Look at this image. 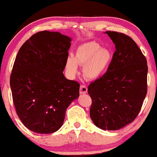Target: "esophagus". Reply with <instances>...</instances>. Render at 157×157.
I'll return each instance as SVG.
<instances>
[{"instance_id":"obj_1","label":"esophagus","mask_w":157,"mask_h":157,"mask_svg":"<svg viewBox=\"0 0 157 157\" xmlns=\"http://www.w3.org/2000/svg\"><path fill=\"white\" fill-rule=\"evenodd\" d=\"M79 91H80V94H81L87 93V86L86 85H81Z\"/></svg>"}]
</instances>
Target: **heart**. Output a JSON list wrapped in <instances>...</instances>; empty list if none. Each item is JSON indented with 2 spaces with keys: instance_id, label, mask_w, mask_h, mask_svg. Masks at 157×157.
Wrapping results in <instances>:
<instances>
[{
  "instance_id": "1",
  "label": "heart",
  "mask_w": 157,
  "mask_h": 157,
  "mask_svg": "<svg viewBox=\"0 0 157 157\" xmlns=\"http://www.w3.org/2000/svg\"><path fill=\"white\" fill-rule=\"evenodd\" d=\"M113 55L109 49L101 48L96 42H89L77 48L75 56L69 55L66 60V68L74 75L78 70V64L83 66V73L86 78L95 80L102 76L110 64Z\"/></svg>"
}]
</instances>
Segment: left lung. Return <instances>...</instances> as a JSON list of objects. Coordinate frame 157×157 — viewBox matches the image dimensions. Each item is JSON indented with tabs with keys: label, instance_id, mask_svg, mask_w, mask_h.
Masks as SVG:
<instances>
[{
	"label": "left lung",
	"instance_id": "1",
	"mask_svg": "<svg viewBox=\"0 0 157 157\" xmlns=\"http://www.w3.org/2000/svg\"><path fill=\"white\" fill-rule=\"evenodd\" d=\"M115 45L107 72L88 87L90 117L104 131H116L133 122L147 93V61L133 39L107 31Z\"/></svg>",
	"mask_w": 157,
	"mask_h": 157
}]
</instances>
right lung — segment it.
I'll return each instance as SVG.
<instances>
[{
    "instance_id": "1",
    "label": "right lung",
    "mask_w": 157,
    "mask_h": 157,
    "mask_svg": "<svg viewBox=\"0 0 157 157\" xmlns=\"http://www.w3.org/2000/svg\"><path fill=\"white\" fill-rule=\"evenodd\" d=\"M71 42L60 32H40L16 57L10 78L13 104L22 123L36 133L60 129L67 108L79 97L80 84L63 73Z\"/></svg>"
}]
</instances>
